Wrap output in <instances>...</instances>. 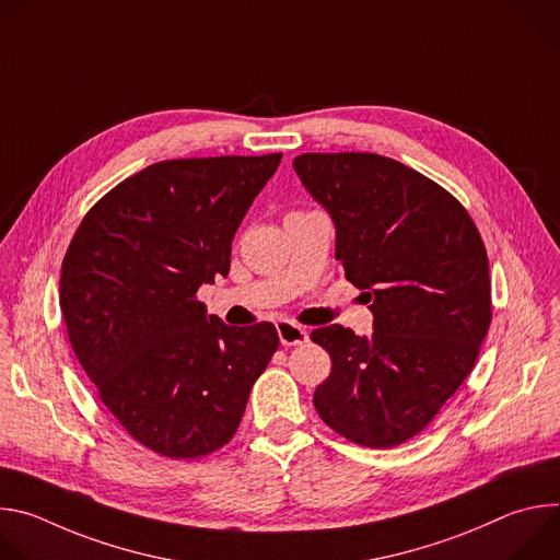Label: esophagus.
I'll return each mask as SVG.
<instances>
[{
	"mask_svg": "<svg viewBox=\"0 0 560 560\" xmlns=\"http://www.w3.org/2000/svg\"><path fill=\"white\" fill-rule=\"evenodd\" d=\"M277 332H279V341L283 346H301V343H307V339H310V332L292 322H279Z\"/></svg>",
	"mask_w": 560,
	"mask_h": 560,
	"instance_id": "1",
	"label": "esophagus"
}]
</instances>
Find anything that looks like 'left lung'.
<instances>
[{
	"label": "left lung",
	"instance_id": "8db88e82",
	"mask_svg": "<svg viewBox=\"0 0 560 560\" xmlns=\"http://www.w3.org/2000/svg\"><path fill=\"white\" fill-rule=\"evenodd\" d=\"M301 184L335 221V257L365 290L374 332L310 335L332 359L314 408L365 447L419 434L471 372L492 322L490 266L467 210L439 184L374 152H305Z\"/></svg>",
	"mask_w": 560,
	"mask_h": 560
}]
</instances>
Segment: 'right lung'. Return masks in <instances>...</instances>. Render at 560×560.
<instances>
[{
  "mask_svg": "<svg viewBox=\"0 0 560 560\" xmlns=\"http://www.w3.org/2000/svg\"><path fill=\"white\" fill-rule=\"evenodd\" d=\"M279 164L281 152L152 164L104 195L66 250L70 346L102 404L156 454L223 447L279 348L272 324L225 326L195 296L228 277L234 232Z\"/></svg>",
  "mask_w": 560,
  "mask_h": 560,
  "instance_id": "1",
  "label": "right lung"
}]
</instances>
